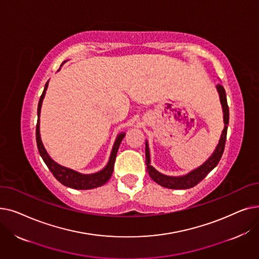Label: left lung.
Instances as JSON below:
<instances>
[{
	"label": "left lung",
	"mask_w": 259,
	"mask_h": 259,
	"mask_svg": "<svg viewBox=\"0 0 259 259\" xmlns=\"http://www.w3.org/2000/svg\"><path fill=\"white\" fill-rule=\"evenodd\" d=\"M217 92L220 94V100L221 104L223 107V113H224V130L222 132L221 139L219 144H217L214 152L212 155L203 162L202 165H200L198 168L192 170L191 172L187 173L186 175L182 176H169L165 175L160 172H158L154 167L151 166V161H150V152H149V145L148 142L146 141V165H147V171L150 175V178L160 185L161 187H165L168 189H189L196 186L200 181L206 178L208 173L213 170L219 161L221 160V157L224 153V149H225V144H226V139H227V130H228V125H229V107L227 103V95L224 87L222 85H217L216 86Z\"/></svg>",
	"instance_id": "obj_1"
}]
</instances>
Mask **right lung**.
<instances>
[{
  "instance_id": "1",
  "label": "right lung",
  "mask_w": 259,
  "mask_h": 259,
  "mask_svg": "<svg viewBox=\"0 0 259 259\" xmlns=\"http://www.w3.org/2000/svg\"><path fill=\"white\" fill-rule=\"evenodd\" d=\"M65 62H67V61H65ZM48 81L45 85L42 95H40L39 101H38V106H37V124H36V130H35V137H36V145H37L39 155L42 156L44 162L47 165V167L49 168V170L51 171L54 178H56L61 184H63L66 187H69V188L76 189V190H89V189H94V188L103 186L104 184H106L109 181V179L111 178L118 147H119L122 139L125 138L126 133L121 132L117 135L116 140L114 142V145L112 147V151H111L110 157H109L108 164L105 166V168H103L99 172L91 173V174H83V173H79L75 170H72L70 168H67V167H64V166L58 164V162L54 161L50 157V155L47 153L46 149L43 145L42 139H40V134H39L40 108H42L43 100L45 98L46 90L48 88Z\"/></svg>"
}]
</instances>
